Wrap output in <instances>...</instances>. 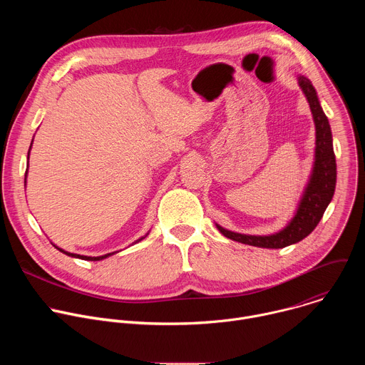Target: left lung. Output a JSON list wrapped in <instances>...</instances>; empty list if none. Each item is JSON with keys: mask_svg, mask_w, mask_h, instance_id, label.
Instances as JSON below:
<instances>
[{"mask_svg": "<svg viewBox=\"0 0 365 365\" xmlns=\"http://www.w3.org/2000/svg\"><path fill=\"white\" fill-rule=\"evenodd\" d=\"M297 83L309 102L312 117H314L317 143L314 168H312L309 182L303 190L294 217L283 230L270 235L240 234L228 231L215 224L218 231L230 240L262 248H284L287 245L296 244L317 228L321 218L324 217L325 210L332 200L336 185V162L331 125L321 107L317 91L312 82L306 76L299 75Z\"/></svg>", "mask_w": 365, "mask_h": 365, "instance_id": "obj_1", "label": "left lung"}]
</instances>
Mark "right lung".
Wrapping results in <instances>:
<instances>
[{"mask_svg":"<svg viewBox=\"0 0 365 365\" xmlns=\"http://www.w3.org/2000/svg\"><path fill=\"white\" fill-rule=\"evenodd\" d=\"M31 144H33V141H31ZM30 148H31V145H30ZM29 154H30V150H29ZM26 176H27V172H26ZM148 234V232H147ZM147 234L144 235V237H141V238H138L135 242H138V241H141L143 238H145L147 237ZM55 245V244H53ZM55 248H58L61 252H63V254H66V255H69V257H73V258H81V259H88V262H99V259H103V258H107V257H110V255H113V254H115V252H108V254H106V255H99V257H88V255H81V254H73V252H69V251H65V250H62V248H59L58 245H55Z\"/></svg>","mask_w":365,"mask_h":365,"instance_id":"right-lung-1","label":"right lung"}]
</instances>
